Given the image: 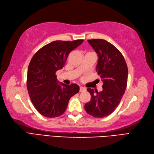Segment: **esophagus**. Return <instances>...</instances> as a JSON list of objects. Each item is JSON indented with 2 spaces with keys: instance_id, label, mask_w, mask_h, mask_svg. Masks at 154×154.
<instances>
[{
  "instance_id": "34e87169",
  "label": "esophagus",
  "mask_w": 154,
  "mask_h": 154,
  "mask_svg": "<svg viewBox=\"0 0 154 154\" xmlns=\"http://www.w3.org/2000/svg\"><path fill=\"white\" fill-rule=\"evenodd\" d=\"M86 91V88L82 86H80V92H85Z\"/></svg>"
}]
</instances>
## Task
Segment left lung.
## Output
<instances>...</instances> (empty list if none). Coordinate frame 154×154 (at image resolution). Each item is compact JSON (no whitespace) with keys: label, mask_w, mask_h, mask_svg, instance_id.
Returning a JSON list of instances; mask_svg holds the SVG:
<instances>
[{"label":"left lung","mask_w":154,"mask_h":154,"mask_svg":"<svg viewBox=\"0 0 154 154\" xmlns=\"http://www.w3.org/2000/svg\"><path fill=\"white\" fill-rule=\"evenodd\" d=\"M88 42L98 56L96 71L103 82L101 92L88 88L90 101L84 108L88 114L95 118L108 116L120 103L127 86L128 70L122 53L103 39H92Z\"/></svg>","instance_id":"obj_1"}]
</instances>
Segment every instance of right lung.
<instances>
[{
    "label": "right lung",
    "mask_w": 154,
    "mask_h": 154,
    "mask_svg": "<svg viewBox=\"0 0 154 154\" xmlns=\"http://www.w3.org/2000/svg\"><path fill=\"white\" fill-rule=\"evenodd\" d=\"M83 41H53L38 51L31 59L27 89L34 106L43 116L53 118L63 114L71 97L79 92L76 84H58L56 72L63 68L69 53Z\"/></svg>",
    "instance_id": "1"
}]
</instances>
